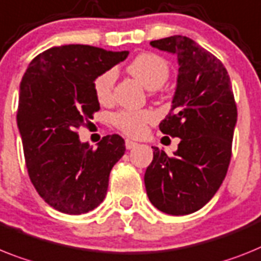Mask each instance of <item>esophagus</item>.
Returning a JSON list of instances; mask_svg holds the SVG:
<instances>
[{"label":"esophagus","instance_id":"esophagus-1","mask_svg":"<svg viewBox=\"0 0 261 261\" xmlns=\"http://www.w3.org/2000/svg\"><path fill=\"white\" fill-rule=\"evenodd\" d=\"M138 146L137 142L130 141V139H126V148L127 150H131V148H135Z\"/></svg>","mask_w":261,"mask_h":261}]
</instances>
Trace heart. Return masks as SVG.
Returning a JSON list of instances; mask_svg holds the SVG:
<instances>
[{"instance_id":"heart-1","label":"heart","mask_w":261,"mask_h":261,"mask_svg":"<svg viewBox=\"0 0 261 261\" xmlns=\"http://www.w3.org/2000/svg\"><path fill=\"white\" fill-rule=\"evenodd\" d=\"M127 70L133 76L147 89L161 87L170 75V66L164 58L154 53H142L131 61ZM115 70L107 69L98 74L93 81L95 98L100 103H107L111 99ZM156 115L151 110H120L113 115L114 126L130 137H141L146 133L148 123L154 122Z\"/></svg>"}]
</instances>
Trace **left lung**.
<instances>
[{
  "label": "left lung",
  "instance_id": "1",
  "mask_svg": "<svg viewBox=\"0 0 261 261\" xmlns=\"http://www.w3.org/2000/svg\"><path fill=\"white\" fill-rule=\"evenodd\" d=\"M150 45L178 57L172 107L159 128L180 138V143L174 156L154 147L144 185L159 211L188 215L207 204L224 180L238 109L228 73L214 54L185 36L156 39Z\"/></svg>",
  "mask_w": 261,
  "mask_h": 261
}]
</instances>
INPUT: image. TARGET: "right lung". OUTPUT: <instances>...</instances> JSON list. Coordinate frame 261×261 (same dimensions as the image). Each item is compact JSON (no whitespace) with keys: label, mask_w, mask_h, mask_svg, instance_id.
<instances>
[{"label":"right lung","mask_w":261,"mask_h":261,"mask_svg":"<svg viewBox=\"0 0 261 261\" xmlns=\"http://www.w3.org/2000/svg\"><path fill=\"white\" fill-rule=\"evenodd\" d=\"M127 56L89 45L58 46L38 54L23 74L17 124L28 174L57 211L86 214L106 196L111 168L126 150L123 138L106 135L93 150L76 130L99 110L94 78Z\"/></svg>","instance_id":"obj_1"}]
</instances>
